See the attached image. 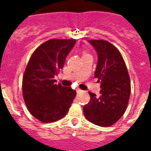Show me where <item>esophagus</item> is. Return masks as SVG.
I'll list each match as a JSON object with an SVG mask.
<instances>
[{
  "label": "esophagus",
  "mask_w": 151,
  "mask_h": 151,
  "mask_svg": "<svg viewBox=\"0 0 151 151\" xmlns=\"http://www.w3.org/2000/svg\"><path fill=\"white\" fill-rule=\"evenodd\" d=\"M82 91L81 90V89H79V88H77L76 89V92H77V93H80V92H82Z\"/></svg>",
  "instance_id": "esophagus-1"
}]
</instances>
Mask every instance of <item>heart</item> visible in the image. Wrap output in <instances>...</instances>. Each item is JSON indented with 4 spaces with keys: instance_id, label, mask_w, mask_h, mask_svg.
<instances>
[{
    "instance_id": "heart-1",
    "label": "heart",
    "mask_w": 151,
    "mask_h": 151,
    "mask_svg": "<svg viewBox=\"0 0 151 151\" xmlns=\"http://www.w3.org/2000/svg\"><path fill=\"white\" fill-rule=\"evenodd\" d=\"M82 54H83V56L84 55H87V53H86V52H85V51H83V52H82Z\"/></svg>"
}]
</instances>
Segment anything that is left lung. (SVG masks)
<instances>
[{
    "mask_svg": "<svg viewBox=\"0 0 151 151\" xmlns=\"http://www.w3.org/2000/svg\"><path fill=\"white\" fill-rule=\"evenodd\" d=\"M88 42L97 51L94 78L101 82V90L99 97L89 92L91 100L84 106V115L92 123L107 127L116 123L126 110L131 93L130 78L122 54L115 46L104 40Z\"/></svg>",
    "mask_w": 151,
    "mask_h": 151,
    "instance_id": "obj_1",
    "label": "left lung"
}]
</instances>
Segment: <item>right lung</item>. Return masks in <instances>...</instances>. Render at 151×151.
I'll use <instances>...</instances> for the list:
<instances>
[{"mask_svg": "<svg viewBox=\"0 0 151 151\" xmlns=\"http://www.w3.org/2000/svg\"><path fill=\"white\" fill-rule=\"evenodd\" d=\"M76 39H50L36 49L22 78V94L28 110L42 122H53L66 115L76 91L57 85L54 76L63 68Z\"/></svg>", "mask_w": 151, "mask_h": 151, "instance_id": "1", "label": "right lung"}]
</instances>
